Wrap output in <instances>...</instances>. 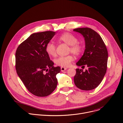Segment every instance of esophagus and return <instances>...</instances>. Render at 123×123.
I'll return each instance as SVG.
<instances>
[{
    "instance_id": "esophagus-1",
    "label": "esophagus",
    "mask_w": 123,
    "mask_h": 123,
    "mask_svg": "<svg viewBox=\"0 0 123 123\" xmlns=\"http://www.w3.org/2000/svg\"><path fill=\"white\" fill-rule=\"evenodd\" d=\"M61 71H65L66 70H67V68H64V67H61Z\"/></svg>"
}]
</instances>
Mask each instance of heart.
<instances>
[{"label":"heart","instance_id":"b5f03b06","mask_svg":"<svg viewBox=\"0 0 123 123\" xmlns=\"http://www.w3.org/2000/svg\"><path fill=\"white\" fill-rule=\"evenodd\" d=\"M59 39L70 46V52L74 55H80L82 51V47L78 42L77 38L74 35L69 33H66L62 35ZM46 53L49 56H55L56 55V47L54 43L49 42L46 46ZM74 60V57L72 55L65 56H60L55 60V63L62 67H68L70 63Z\"/></svg>","mask_w":123,"mask_h":123}]
</instances>
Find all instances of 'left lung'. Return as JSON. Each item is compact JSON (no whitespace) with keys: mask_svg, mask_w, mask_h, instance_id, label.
<instances>
[{"mask_svg":"<svg viewBox=\"0 0 123 123\" xmlns=\"http://www.w3.org/2000/svg\"><path fill=\"white\" fill-rule=\"evenodd\" d=\"M74 31L80 33L84 38L85 49L82 57L76 64L88 68L85 71L76 69L74 84L83 90L95 89L100 84L107 70L108 54L102 38L95 31L89 28H79Z\"/></svg>","mask_w":123,"mask_h":123,"instance_id":"left-lung-1","label":"left lung"}]
</instances>
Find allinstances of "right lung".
Listing matches in <instances>:
<instances>
[{
    "label": "right lung",
    "instance_id": "right-lung-1",
    "mask_svg": "<svg viewBox=\"0 0 123 123\" xmlns=\"http://www.w3.org/2000/svg\"><path fill=\"white\" fill-rule=\"evenodd\" d=\"M46 31L31 34L18 46L15 54L18 75L28 91L38 97L50 94L56 88V75L60 67H54L46 46L55 34Z\"/></svg>",
    "mask_w": 123,
    "mask_h": 123
}]
</instances>
